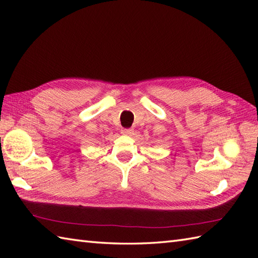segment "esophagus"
<instances>
[{"mask_svg":"<svg viewBox=\"0 0 258 258\" xmlns=\"http://www.w3.org/2000/svg\"><path fill=\"white\" fill-rule=\"evenodd\" d=\"M134 131L132 128H123L122 130V134L123 135H132Z\"/></svg>","mask_w":258,"mask_h":258,"instance_id":"esophagus-1","label":"esophagus"}]
</instances>
